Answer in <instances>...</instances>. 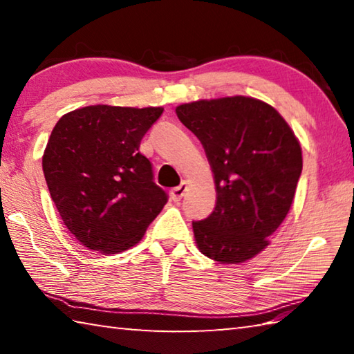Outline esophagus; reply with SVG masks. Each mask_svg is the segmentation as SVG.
<instances>
[{"mask_svg":"<svg viewBox=\"0 0 354 354\" xmlns=\"http://www.w3.org/2000/svg\"><path fill=\"white\" fill-rule=\"evenodd\" d=\"M187 189H189V184L185 183V181H183L181 184H179L178 187L171 189V192H170L171 200H173V201H179V200H181L183 196L185 195V192H187Z\"/></svg>","mask_w":354,"mask_h":354,"instance_id":"34e87169","label":"esophagus"}]
</instances>
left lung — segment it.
I'll return each instance as SVG.
<instances>
[{
	"label": "left lung",
	"mask_w": 354,
	"mask_h": 354,
	"mask_svg": "<svg viewBox=\"0 0 354 354\" xmlns=\"http://www.w3.org/2000/svg\"><path fill=\"white\" fill-rule=\"evenodd\" d=\"M176 115L205 148L217 190L212 214L192 223L196 247L220 263L251 259L290 211L298 139L274 107L242 95L179 104Z\"/></svg>",
	"instance_id": "obj_1"
}]
</instances>
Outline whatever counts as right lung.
<instances>
[{
	"mask_svg": "<svg viewBox=\"0 0 354 354\" xmlns=\"http://www.w3.org/2000/svg\"><path fill=\"white\" fill-rule=\"evenodd\" d=\"M162 107L95 104L65 113L48 139L41 167L67 230L104 254L139 243L167 203L140 154L143 136Z\"/></svg>",
	"mask_w": 354,
	"mask_h": 354,
	"instance_id": "add662e5",
	"label": "right lung"
}]
</instances>
